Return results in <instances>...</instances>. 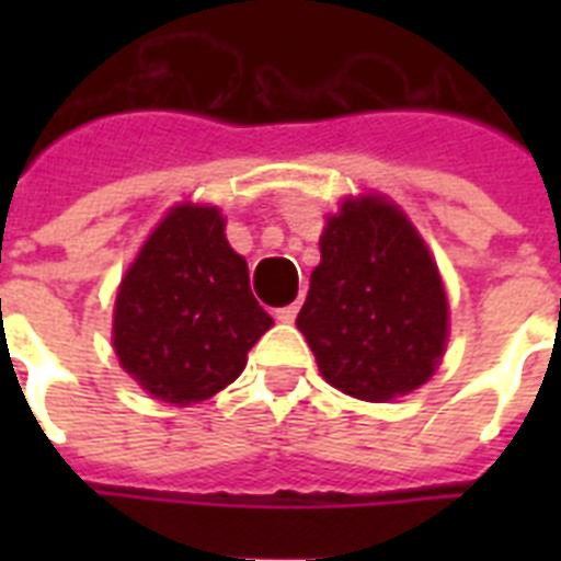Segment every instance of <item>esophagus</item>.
Here are the masks:
<instances>
[{
  "instance_id": "34e87169",
  "label": "esophagus",
  "mask_w": 561,
  "mask_h": 561,
  "mask_svg": "<svg viewBox=\"0 0 561 561\" xmlns=\"http://www.w3.org/2000/svg\"><path fill=\"white\" fill-rule=\"evenodd\" d=\"M297 314H299V302H290V306L276 308V320H279V323H294V320H297Z\"/></svg>"
}]
</instances>
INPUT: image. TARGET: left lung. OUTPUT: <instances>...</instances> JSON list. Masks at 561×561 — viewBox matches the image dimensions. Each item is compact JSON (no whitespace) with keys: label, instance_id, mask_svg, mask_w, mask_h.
<instances>
[{"label":"left lung","instance_id":"1","mask_svg":"<svg viewBox=\"0 0 561 561\" xmlns=\"http://www.w3.org/2000/svg\"><path fill=\"white\" fill-rule=\"evenodd\" d=\"M320 255L297 329L325 381L364 401L422 387L445 352L448 299L404 211L375 194L343 201Z\"/></svg>","mask_w":561,"mask_h":561}]
</instances>
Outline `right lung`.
<instances>
[{
    "instance_id": "right-lung-1",
    "label": "right lung",
    "mask_w": 561,
    "mask_h": 561,
    "mask_svg": "<svg viewBox=\"0 0 561 561\" xmlns=\"http://www.w3.org/2000/svg\"><path fill=\"white\" fill-rule=\"evenodd\" d=\"M271 325L220 211L180 203L118 285L113 346L142 390L186 408L236 381Z\"/></svg>"
}]
</instances>
